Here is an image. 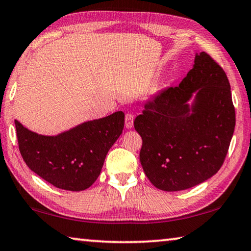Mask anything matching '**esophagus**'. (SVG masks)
Listing matches in <instances>:
<instances>
[{
  "instance_id": "esophagus-1",
  "label": "esophagus",
  "mask_w": 251,
  "mask_h": 251,
  "mask_svg": "<svg viewBox=\"0 0 251 251\" xmlns=\"http://www.w3.org/2000/svg\"><path fill=\"white\" fill-rule=\"evenodd\" d=\"M133 120H134L133 114H131V113H126V128H128V129L132 128V126H133Z\"/></svg>"
}]
</instances>
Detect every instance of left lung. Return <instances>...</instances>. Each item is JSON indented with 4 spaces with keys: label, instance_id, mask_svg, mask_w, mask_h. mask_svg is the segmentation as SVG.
Listing matches in <instances>:
<instances>
[{
    "label": "left lung",
    "instance_id": "8db88e82",
    "mask_svg": "<svg viewBox=\"0 0 251 251\" xmlns=\"http://www.w3.org/2000/svg\"><path fill=\"white\" fill-rule=\"evenodd\" d=\"M193 93L196 101L190 108ZM234 126L228 77L210 55L201 52L178 86L159 92L134 119L146 176L167 192L205 182L221 168Z\"/></svg>",
    "mask_w": 251,
    "mask_h": 251
}]
</instances>
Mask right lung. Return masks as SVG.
<instances>
[{
    "mask_svg": "<svg viewBox=\"0 0 251 251\" xmlns=\"http://www.w3.org/2000/svg\"><path fill=\"white\" fill-rule=\"evenodd\" d=\"M19 150L32 172L57 188L78 192L98 178L106 153L122 133L125 113L87 121L55 137L41 136L15 120Z\"/></svg>",
    "mask_w": 251,
    "mask_h": 251,
    "instance_id": "right-lung-1",
    "label": "right lung"
}]
</instances>
